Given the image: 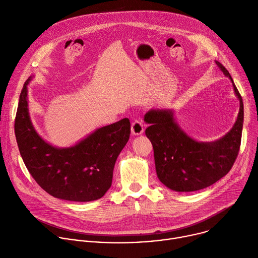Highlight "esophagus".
<instances>
[{"mask_svg":"<svg viewBox=\"0 0 258 258\" xmlns=\"http://www.w3.org/2000/svg\"><path fill=\"white\" fill-rule=\"evenodd\" d=\"M132 133L135 136H138V135H141V134L144 133V124H143V122L141 120L136 119L132 123Z\"/></svg>","mask_w":258,"mask_h":258,"instance_id":"34e87169","label":"esophagus"}]
</instances>
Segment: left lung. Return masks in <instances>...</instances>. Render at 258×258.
I'll list each match as a JSON object with an SVG mask.
<instances>
[{
	"label": "left lung",
	"mask_w": 258,
	"mask_h": 258,
	"mask_svg": "<svg viewBox=\"0 0 258 258\" xmlns=\"http://www.w3.org/2000/svg\"><path fill=\"white\" fill-rule=\"evenodd\" d=\"M234 87L240 110L232 130L214 142H198L183 132L170 109H151L144 116L150 125L146 136L153 146L156 173L164 186L176 192L209 187L232 168L241 145L244 107L242 97L225 66L215 61Z\"/></svg>",
	"instance_id": "8db88e82"
}]
</instances>
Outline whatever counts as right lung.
Wrapping results in <instances>:
<instances>
[{
	"label": "right lung",
	"mask_w": 258,
	"mask_h": 258,
	"mask_svg": "<svg viewBox=\"0 0 258 258\" xmlns=\"http://www.w3.org/2000/svg\"><path fill=\"white\" fill-rule=\"evenodd\" d=\"M30 81L31 77L22 88L15 118L16 141L26 168L55 198L76 202L100 199L111 187L115 161L130 139V119L100 127L75 146L57 148L31 123L27 104Z\"/></svg>",
	"instance_id": "obj_1"
}]
</instances>
